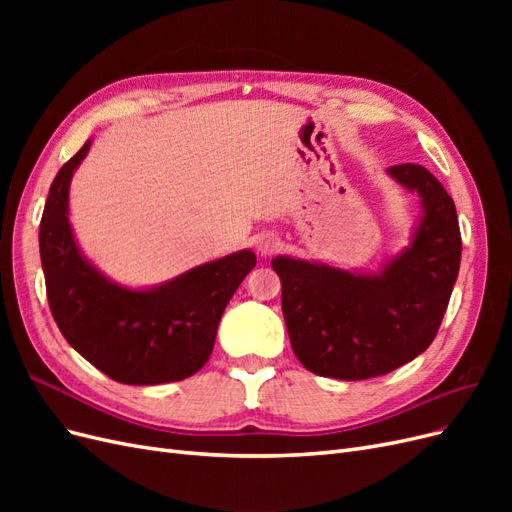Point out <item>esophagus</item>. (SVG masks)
<instances>
[{"instance_id":"esophagus-1","label":"esophagus","mask_w":512,"mask_h":512,"mask_svg":"<svg viewBox=\"0 0 512 512\" xmlns=\"http://www.w3.org/2000/svg\"><path fill=\"white\" fill-rule=\"evenodd\" d=\"M277 247H280V239H277L275 235H265L258 241V252L262 256H271Z\"/></svg>"}]
</instances>
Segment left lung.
Segmentation results:
<instances>
[{
  "mask_svg": "<svg viewBox=\"0 0 512 512\" xmlns=\"http://www.w3.org/2000/svg\"><path fill=\"white\" fill-rule=\"evenodd\" d=\"M389 175L421 196L423 218L410 247L378 275L277 256L290 346L324 378L367 380L410 363L436 337L459 273L461 232L453 198L427 168Z\"/></svg>",
  "mask_w": 512,
  "mask_h": 512,
  "instance_id": "left-lung-1",
  "label": "left lung"
}]
</instances>
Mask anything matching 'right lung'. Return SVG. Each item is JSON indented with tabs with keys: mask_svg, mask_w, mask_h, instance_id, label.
Wrapping results in <instances>:
<instances>
[{
	"mask_svg": "<svg viewBox=\"0 0 512 512\" xmlns=\"http://www.w3.org/2000/svg\"><path fill=\"white\" fill-rule=\"evenodd\" d=\"M91 147L59 168L40 222V258L51 314L66 342L121 384H162L203 367L232 294L256 267L241 250L151 290L123 288L91 267L68 222L72 173Z\"/></svg>",
	"mask_w": 512,
	"mask_h": 512,
	"instance_id": "obj_1",
	"label": "right lung"
}]
</instances>
